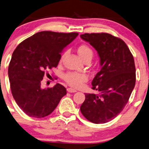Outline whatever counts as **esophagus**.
<instances>
[{
    "instance_id": "esophagus-1",
    "label": "esophagus",
    "mask_w": 149,
    "mask_h": 149,
    "mask_svg": "<svg viewBox=\"0 0 149 149\" xmlns=\"http://www.w3.org/2000/svg\"><path fill=\"white\" fill-rule=\"evenodd\" d=\"M67 92H70V93H74V92H76L77 90L75 89H73V88H71V87H69V88H67Z\"/></svg>"
}]
</instances>
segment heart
I'll return each instance as SVG.
<instances>
[{
    "instance_id": "obj_1",
    "label": "heart",
    "mask_w": 149,
    "mask_h": 149,
    "mask_svg": "<svg viewBox=\"0 0 149 149\" xmlns=\"http://www.w3.org/2000/svg\"><path fill=\"white\" fill-rule=\"evenodd\" d=\"M78 53L82 60L86 58H92L93 51L88 46L82 45L78 48ZM64 79L70 86L73 87H81L84 82L88 80V76L85 73L69 72L64 75Z\"/></svg>"
}]
</instances>
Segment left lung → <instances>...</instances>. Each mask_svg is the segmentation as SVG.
Segmentation results:
<instances>
[{
    "label": "left lung",
    "instance_id": "1",
    "mask_svg": "<svg viewBox=\"0 0 149 149\" xmlns=\"http://www.w3.org/2000/svg\"><path fill=\"white\" fill-rule=\"evenodd\" d=\"M80 37L97 51L101 66L92 82L99 94H85L80 111L91 122L107 123L123 110L135 87L133 56L122 39L110 34L85 33Z\"/></svg>",
    "mask_w": 149,
    "mask_h": 149
}]
</instances>
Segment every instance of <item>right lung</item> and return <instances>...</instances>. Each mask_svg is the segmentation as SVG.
Returning a JSON list of instances; mask_svg holds the SVG:
<instances>
[{
  "instance_id": "right-lung-1",
  "label": "right lung",
  "mask_w": 149,
  "mask_h": 149,
  "mask_svg": "<svg viewBox=\"0 0 149 149\" xmlns=\"http://www.w3.org/2000/svg\"><path fill=\"white\" fill-rule=\"evenodd\" d=\"M78 33L42 31L19 44L12 55L8 76L12 96L28 116L43 118L49 115L67 94L64 86L42 89L41 81L46 70L56 67L64 48Z\"/></svg>"
}]
</instances>
